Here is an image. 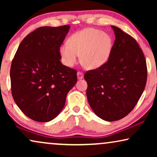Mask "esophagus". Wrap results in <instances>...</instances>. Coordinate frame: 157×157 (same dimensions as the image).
<instances>
[{
  "mask_svg": "<svg viewBox=\"0 0 157 157\" xmlns=\"http://www.w3.org/2000/svg\"><path fill=\"white\" fill-rule=\"evenodd\" d=\"M77 76H78V79H81L83 78V73L82 71H78V73H77Z\"/></svg>",
  "mask_w": 157,
  "mask_h": 157,
  "instance_id": "obj_1",
  "label": "esophagus"
}]
</instances>
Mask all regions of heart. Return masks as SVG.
Masks as SVG:
<instances>
[{
  "instance_id": "b5f03b06",
  "label": "heart",
  "mask_w": 157,
  "mask_h": 157,
  "mask_svg": "<svg viewBox=\"0 0 157 157\" xmlns=\"http://www.w3.org/2000/svg\"><path fill=\"white\" fill-rule=\"evenodd\" d=\"M112 47V38L109 34L89 28L72 34L68 44L60 46L59 52L66 66H74L81 55L83 66L88 69H95L106 63Z\"/></svg>"
}]
</instances>
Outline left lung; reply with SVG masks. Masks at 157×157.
<instances>
[{
  "instance_id": "left-lung-1",
  "label": "left lung",
  "mask_w": 157,
  "mask_h": 157,
  "mask_svg": "<svg viewBox=\"0 0 157 157\" xmlns=\"http://www.w3.org/2000/svg\"><path fill=\"white\" fill-rule=\"evenodd\" d=\"M115 41L110 57L101 67L85 73L90 106L101 119H123L138 103L147 79L144 55L132 36L111 25Z\"/></svg>"
}]
</instances>
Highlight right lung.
Segmentation results:
<instances>
[{
	"label": "right lung",
	"mask_w": 157,
	"mask_h": 157,
	"mask_svg": "<svg viewBox=\"0 0 157 157\" xmlns=\"http://www.w3.org/2000/svg\"><path fill=\"white\" fill-rule=\"evenodd\" d=\"M69 29V25L38 28L23 38L12 61L13 98L33 121L47 122L56 117L77 81L76 70L60 61V46Z\"/></svg>",
	"instance_id": "obj_1"
}]
</instances>
